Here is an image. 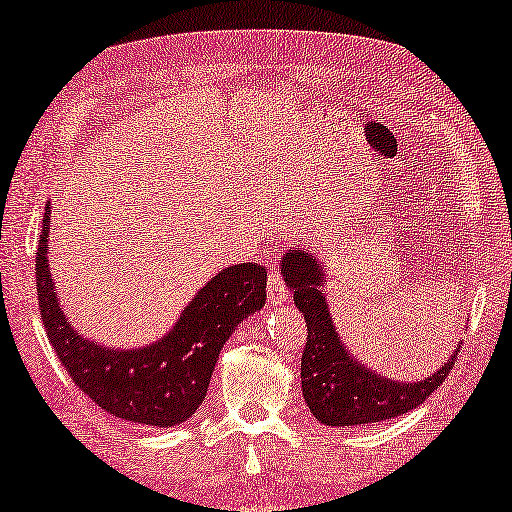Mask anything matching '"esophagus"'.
Listing matches in <instances>:
<instances>
[{
  "mask_svg": "<svg viewBox=\"0 0 512 512\" xmlns=\"http://www.w3.org/2000/svg\"><path fill=\"white\" fill-rule=\"evenodd\" d=\"M289 286L284 284V279H282V275H279L277 270H272L270 272V277H268V303L270 305H284L286 300H289Z\"/></svg>",
  "mask_w": 512,
  "mask_h": 512,
  "instance_id": "34e87169",
  "label": "esophagus"
}]
</instances>
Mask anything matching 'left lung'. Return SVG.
<instances>
[{"mask_svg": "<svg viewBox=\"0 0 512 512\" xmlns=\"http://www.w3.org/2000/svg\"><path fill=\"white\" fill-rule=\"evenodd\" d=\"M282 277L293 303L307 321V342L300 359V380L307 408L326 426L387 422L424 403L454 366V354L436 373L419 382L389 380L349 354L333 324L326 296L324 265L305 249H289L282 258ZM459 352V345H457Z\"/></svg>", "mask_w": 512, "mask_h": 512, "instance_id": "1", "label": "left lung"}]
</instances>
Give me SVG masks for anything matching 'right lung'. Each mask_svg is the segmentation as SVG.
Wrapping results in <instances>:
<instances>
[{
  "label": "right lung",
  "instance_id": "obj_1",
  "mask_svg": "<svg viewBox=\"0 0 512 512\" xmlns=\"http://www.w3.org/2000/svg\"><path fill=\"white\" fill-rule=\"evenodd\" d=\"M46 205L37 249L41 321L58 359L83 394L109 415L163 429L186 422L205 401L221 347L237 324L265 305V272L258 263L221 270L179 314L170 333L146 347L116 349L83 338L67 321L48 270Z\"/></svg>",
  "mask_w": 512,
  "mask_h": 512
}]
</instances>
